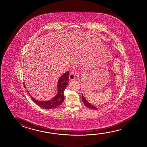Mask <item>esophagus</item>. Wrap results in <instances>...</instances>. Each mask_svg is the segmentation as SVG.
Instances as JSON below:
<instances>
[{"mask_svg": "<svg viewBox=\"0 0 147 147\" xmlns=\"http://www.w3.org/2000/svg\"><path fill=\"white\" fill-rule=\"evenodd\" d=\"M76 74V73L74 72H71L69 74V78L71 80H74L75 78Z\"/></svg>", "mask_w": 147, "mask_h": 147, "instance_id": "esophagus-1", "label": "esophagus"}]
</instances>
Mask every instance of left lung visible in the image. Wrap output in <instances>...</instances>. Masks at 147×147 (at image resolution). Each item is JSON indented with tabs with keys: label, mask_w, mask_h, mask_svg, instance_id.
Segmentation results:
<instances>
[{
	"label": "left lung",
	"mask_w": 147,
	"mask_h": 147,
	"mask_svg": "<svg viewBox=\"0 0 147 147\" xmlns=\"http://www.w3.org/2000/svg\"><path fill=\"white\" fill-rule=\"evenodd\" d=\"M82 100L83 102L87 107H88L89 109H94V110H97V109L96 107H95L94 106H93V105H91L90 103L88 102L86 100V99L85 98L84 96L82 95Z\"/></svg>",
	"instance_id": "left-lung-1"
}]
</instances>
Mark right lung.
Listing matches in <instances>:
<instances>
[{
    "label": "right lung",
    "mask_w": 147,
    "mask_h": 147,
    "mask_svg": "<svg viewBox=\"0 0 147 147\" xmlns=\"http://www.w3.org/2000/svg\"><path fill=\"white\" fill-rule=\"evenodd\" d=\"M69 74V73L68 71L67 72L64 74L62 75L59 79L58 86H57L58 87V93L56 95V96H55L52 99L47 101H40L36 100L34 97H32V96H31L30 94L32 100L34 101V103H36V105H38L39 107H41L42 109H54L60 105L64 100V91L67 85L68 84ZM24 88H26L24 83Z\"/></svg>",
    "instance_id": "add662e5"
}]
</instances>
